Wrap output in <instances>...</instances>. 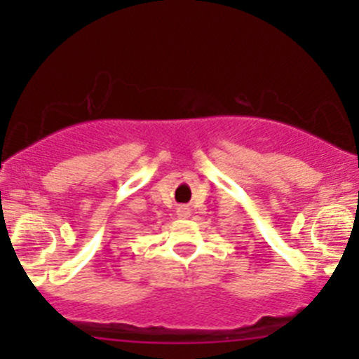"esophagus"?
Listing matches in <instances>:
<instances>
[{
  "mask_svg": "<svg viewBox=\"0 0 359 359\" xmlns=\"http://www.w3.org/2000/svg\"><path fill=\"white\" fill-rule=\"evenodd\" d=\"M177 215H179V219H187V217L191 215V210H189V206H186V205H180V206H177Z\"/></svg>",
  "mask_w": 359,
  "mask_h": 359,
  "instance_id": "esophagus-1",
  "label": "esophagus"
}]
</instances>
